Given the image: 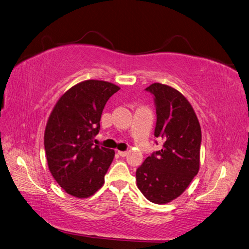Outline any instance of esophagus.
Masks as SVG:
<instances>
[{"label": "esophagus", "instance_id": "esophagus-1", "mask_svg": "<svg viewBox=\"0 0 249 249\" xmlns=\"http://www.w3.org/2000/svg\"><path fill=\"white\" fill-rule=\"evenodd\" d=\"M118 154L120 156H122V158H125V156L127 155V151H118Z\"/></svg>", "mask_w": 249, "mask_h": 249}]
</instances>
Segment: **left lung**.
I'll return each mask as SVG.
<instances>
[{
	"label": "left lung",
	"mask_w": 249,
	"mask_h": 249,
	"mask_svg": "<svg viewBox=\"0 0 249 249\" xmlns=\"http://www.w3.org/2000/svg\"><path fill=\"white\" fill-rule=\"evenodd\" d=\"M145 90L153 97L154 137L162 140V147L137 169V183L149 201L162 204L181 195L197 175L201 129L191 104L178 90L161 83Z\"/></svg>",
	"instance_id": "8db88e82"
}]
</instances>
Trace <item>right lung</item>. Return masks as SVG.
Wrapping results in <instances>:
<instances>
[{
  "label": "right lung",
  "instance_id": "1",
  "mask_svg": "<svg viewBox=\"0 0 249 249\" xmlns=\"http://www.w3.org/2000/svg\"><path fill=\"white\" fill-rule=\"evenodd\" d=\"M119 89L106 81L80 82L61 96L50 115L45 131L48 166L70 195L87 198L102 187L115 151L93 140L106 102Z\"/></svg>",
  "mask_w": 249,
  "mask_h": 249
}]
</instances>
